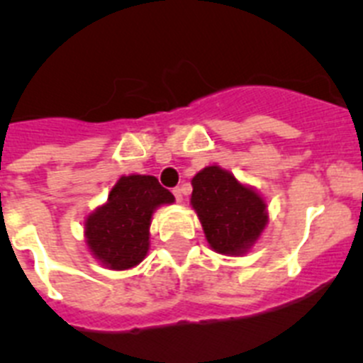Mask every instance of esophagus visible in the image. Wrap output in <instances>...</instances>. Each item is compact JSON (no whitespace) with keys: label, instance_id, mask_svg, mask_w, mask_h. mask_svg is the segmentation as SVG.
<instances>
[{"label":"esophagus","instance_id":"esophagus-1","mask_svg":"<svg viewBox=\"0 0 363 363\" xmlns=\"http://www.w3.org/2000/svg\"><path fill=\"white\" fill-rule=\"evenodd\" d=\"M174 195L177 199V202H182V189L181 188H174Z\"/></svg>","mask_w":363,"mask_h":363}]
</instances>
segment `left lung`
Masks as SVG:
<instances>
[{
    "mask_svg": "<svg viewBox=\"0 0 363 363\" xmlns=\"http://www.w3.org/2000/svg\"><path fill=\"white\" fill-rule=\"evenodd\" d=\"M191 208L215 252L243 256L262 238L269 223L262 193L218 164L206 166L191 179Z\"/></svg>",
    "mask_w": 363,
    "mask_h": 363,
    "instance_id": "left-lung-1",
    "label": "left lung"
}]
</instances>
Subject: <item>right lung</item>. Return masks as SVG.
<instances>
[{"instance_id": "1", "label": "right lung", "mask_w": 363, "mask_h": 363, "mask_svg": "<svg viewBox=\"0 0 363 363\" xmlns=\"http://www.w3.org/2000/svg\"><path fill=\"white\" fill-rule=\"evenodd\" d=\"M174 202V195L154 175H121L107 201L86 216L87 250L105 269H134L150 249L152 215Z\"/></svg>"}]
</instances>
